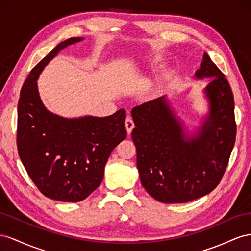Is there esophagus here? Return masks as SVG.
Masks as SVG:
<instances>
[{
  "label": "esophagus",
  "instance_id": "34e87169",
  "mask_svg": "<svg viewBox=\"0 0 251 251\" xmlns=\"http://www.w3.org/2000/svg\"><path fill=\"white\" fill-rule=\"evenodd\" d=\"M125 127H126V130L128 132V134H130L132 129L134 128V123H133V120L128 117L126 120H125Z\"/></svg>",
  "mask_w": 251,
  "mask_h": 251
}]
</instances>
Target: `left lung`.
Listing matches in <instances>:
<instances>
[{
    "label": "left lung",
    "instance_id": "8db88e82",
    "mask_svg": "<svg viewBox=\"0 0 251 251\" xmlns=\"http://www.w3.org/2000/svg\"><path fill=\"white\" fill-rule=\"evenodd\" d=\"M193 78L210 80L202 90L207 112L198 125L185 123L167 96L131 110L140 180L162 203H186L208 195L223 176L234 145L232 91L207 53Z\"/></svg>",
    "mask_w": 251,
    "mask_h": 251
}]
</instances>
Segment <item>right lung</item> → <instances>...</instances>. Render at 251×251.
Returning a JSON list of instances; mask_svg holds the SVG:
<instances>
[{
	"mask_svg": "<svg viewBox=\"0 0 251 251\" xmlns=\"http://www.w3.org/2000/svg\"><path fill=\"white\" fill-rule=\"evenodd\" d=\"M83 40L70 38L56 45L30 71L18 104L20 159L43 195L61 202L83 201L99 187L111 151L127 135L124 109L108 117L65 118L42 102V71L63 49Z\"/></svg>",
	"mask_w": 251,
	"mask_h": 251,
	"instance_id": "obj_1",
	"label": "right lung"
}]
</instances>
